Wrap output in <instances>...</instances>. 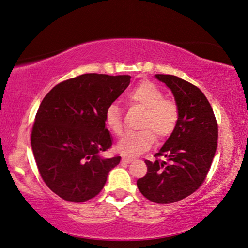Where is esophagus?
Instances as JSON below:
<instances>
[{"instance_id":"1","label":"esophagus","mask_w":248,"mask_h":248,"mask_svg":"<svg viewBox=\"0 0 248 248\" xmlns=\"http://www.w3.org/2000/svg\"><path fill=\"white\" fill-rule=\"evenodd\" d=\"M122 161H123V162H126V164H131V162L133 161V159H132V158L123 157V158H122Z\"/></svg>"}]
</instances>
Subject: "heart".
I'll use <instances>...</instances> for the list:
<instances>
[{
  "label": "heart",
  "instance_id": "b5f03b06",
  "mask_svg": "<svg viewBox=\"0 0 248 248\" xmlns=\"http://www.w3.org/2000/svg\"><path fill=\"white\" fill-rule=\"evenodd\" d=\"M125 99L128 104L146 108L140 124L143 131L127 133L116 145V151L122 155L136 157L151 148L155 136L165 139L174 131L179 119V108L174 101L165 99L161 89L151 81H141L127 92ZM104 120L115 135H122L123 116L119 105H108Z\"/></svg>",
  "mask_w": 248,
  "mask_h": 248
}]
</instances>
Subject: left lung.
I'll return each mask as SVG.
<instances>
[{"instance_id": "left-lung-1", "label": "left lung", "mask_w": 248, "mask_h": 248, "mask_svg": "<svg viewBox=\"0 0 248 248\" xmlns=\"http://www.w3.org/2000/svg\"><path fill=\"white\" fill-rule=\"evenodd\" d=\"M174 96L179 119L174 131L155 157L145 160L147 173L137 180L145 198L167 204L182 200L200 186L208 174L217 145V123L200 89L170 75H155Z\"/></svg>"}]
</instances>
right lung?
<instances>
[{
  "mask_svg": "<svg viewBox=\"0 0 248 248\" xmlns=\"http://www.w3.org/2000/svg\"><path fill=\"white\" fill-rule=\"evenodd\" d=\"M129 76L81 75L60 82L44 97L31 131V149L45 184L66 201L99 194L121 157L112 146L105 111L128 87Z\"/></svg>",
  "mask_w": 248,
  "mask_h": 248,
  "instance_id": "obj_1",
  "label": "right lung"
}]
</instances>
